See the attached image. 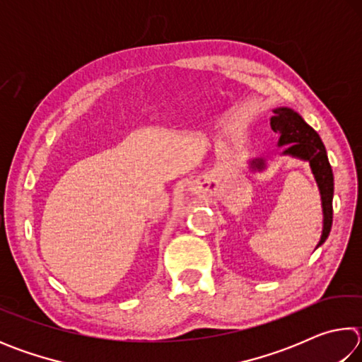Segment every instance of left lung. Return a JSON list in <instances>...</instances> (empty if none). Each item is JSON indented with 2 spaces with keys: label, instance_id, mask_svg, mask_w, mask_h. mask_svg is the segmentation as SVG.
Listing matches in <instances>:
<instances>
[{
  "label": "left lung",
  "instance_id": "8db88e82",
  "mask_svg": "<svg viewBox=\"0 0 362 362\" xmlns=\"http://www.w3.org/2000/svg\"><path fill=\"white\" fill-rule=\"evenodd\" d=\"M274 116L269 119V126L274 132L279 134L278 146H284L283 156L302 159L310 164L311 173L316 180L321 196L322 207V231L316 249L327 240L332 228V199H334V174L329 164L327 151L322 140L313 127L300 116L296 110L289 107H278L273 110ZM250 170L267 169V161L263 158H250Z\"/></svg>",
  "mask_w": 362,
  "mask_h": 362
}]
</instances>
